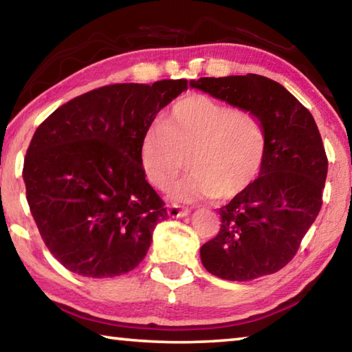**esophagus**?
Returning a JSON list of instances; mask_svg holds the SVG:
<instances>
[{"instance_id": "1", "label": "esophagus", "mask_w": 352, "mask_h": 352, "mask_svg": "<svg viewBox=\"0 0 352 352\" xmlns=\"http://www.w3.org/2000/svg\"><path fill=\"white\" fill-rule=\"evenodd\" d=\"M168 214L170 217H184L189 214V210L188 208H182L180 205H169Z\"/></svg>"}]
</instances>
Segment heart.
<instances>
[{
    "label": "heart",
    "instance_id": "b5f03b06",
    "mask_svg": "<svg viewBox=\"0 0 352 352\" xmlns=\"http://www.w3.org/2000/svg\"><path fill=\"white\" fill-rule=\"evenodd\" d=\"M267 147L269 135L258 113L189 94L142 136L141 164L147 180L163 189L183 170L186 158L189 174L172 186L170 197L184 204L228 200L259 175Z\"/></svg>",
    "mask_w": 352,
    "mask_h": 352
}]
</instances>
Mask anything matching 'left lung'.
Segmentation results:
<instances>
[{
  "mask_svg": "<svg viewBox=\"0 0 352 352\" xmlns=\"http://www.w3.org/2000/svg\"><path fill=\"white\" fill-rule=\"evenodd\" d=\"M190 87L262 118L269 147L259 177L219 208L220 231L200 248L205 269L228 281L272 275L294 259L323 205L327 157L315 119L269 77H200Z\"/></svg>",
  "mask_w": 352,
  "mask_h": 352,
  "instance_id": "8db88e82",
  "label": "left lung"
}]
</instances>
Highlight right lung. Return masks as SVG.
Returning a JSON list of instances; mask_svg holds the SVG:
<instances>
[{"label": "right lung", "mask_w": 352, "mask_h": 352, "mask_svg": "<svg viewBox=\"0 0 352 352\" xmlns=\"http://www.w3.org/2000/svg\"><path fill=\"white\" fill-rule=\"evenodd\" d=\"M188 80L113 83L51 113L28 147L23 178L41 239L69 272L111 278L144 259L168 219L147 183L141 141Z\"/></svg>", "instance_id": "right-lung-1"}]
</instances>
